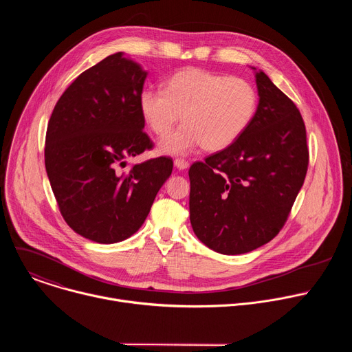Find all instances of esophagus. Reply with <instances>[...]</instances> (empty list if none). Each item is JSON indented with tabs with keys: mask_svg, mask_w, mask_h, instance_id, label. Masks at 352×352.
I'll use <instances>...</instances> for the list:
<instances>
[{
	"mask_svg": "<svg viewBox=\"0 0 352 352\" xmlns=\"http://www.w3.org/2000/svg\"><path fill=\"white\" fill-rule=\"evenodd\" d=\"M174 166L178 168V170H185V168H188V166H189V163L185 160V159H181V157H177L175 160H174Z\"/></svg>",
	"mask_w": 352,
	"mask_h": 352,
	"instance_id": "1",
	"label": "esophagus"
}]
</instances>
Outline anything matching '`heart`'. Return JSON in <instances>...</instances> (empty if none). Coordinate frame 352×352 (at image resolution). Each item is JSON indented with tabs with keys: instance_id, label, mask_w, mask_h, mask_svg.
Masks as SVG:
<instances>
[{
	"instance_id": "obj_1",
	"label": "heart",
	"mask_w": 352,
	"mask_h": 352,
	"mask_svg": "<svg viewBox=\"0 0 352 352\" xmlns=\"http://www.w3.org/2000/svg\"><path fill=\"white\" fill-rule=\"evenodd\" d=\"M139 110L157 136L166 135L182 116L184 124L162 140V152L188 155L200 146L217 152L236 142L252 124L258 93L242 78L185 68L167 79L166 89H142Z\"/></svg>"
}]
</instances>
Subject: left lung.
<instances>
[{
	"label": "left lung",
	"instance_id": "8db88e82",
	"mask_svg": "<svg viewBox=\"0 0 352 352\" xmlns=\"http://www.w3.org/2000/svg\"><path fill=\"white\" fill-rule=\"evenodd\" d=\"M256 85L252 124L231 146L189 168L193 232L223 255L250 252L281 231L309 164L299 110L265 72H256Z\"/></svg>",
	"mask_w": 352,
	"mask_h": 352
}]
</instances>
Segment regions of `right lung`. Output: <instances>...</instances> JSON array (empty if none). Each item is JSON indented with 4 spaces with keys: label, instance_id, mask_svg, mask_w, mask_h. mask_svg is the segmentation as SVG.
Returning a JSON list of instances; mask_svg holds the SVG:
<instances>
[{
    "label": "right lung",
    "instance_id": "obj_1",
    "mask_svg": "<svg viewBox=\"0 0 352 352\" xmlns=\"http://www.w3.org/2000/svg\"><path fill=\"white\" fill-rule=\"evenodd\" d=\"M146 75L122 53L109 56L65 89L47 125L44 163L61 216L98 243L136 232L173 173L166 156L121 171L155 146L139 110Z\"/></svg>",
    "mask_w": 352,
    "mask_h": 352
}]
</instances>
